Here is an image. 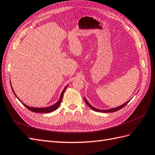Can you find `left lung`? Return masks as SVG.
I'll list each match as a JSON object with an SVG mask.
<instances>
[{
	"instance_id": "obj_1",
	"label": "left lung",
	"mask_w": 155,
	"mask_h": 155,
	"mask_svg": "<svg viewBox=\"0 0 155 155\" xmlns=\"http://www.w3.org/2000/svg\"><path fill=\"white\" fill-rule=\"evenodd\" d=\"M84 100H85V103H86V104L91 108V109H92L93 110H94V111H96V112H116V111H118V110H120L121 109H122V108L124 107V106H125L127 104H128V103L129 102V101L130 100H129V101H126L125 104H122V105H120V106H118V107H114V108H112V109H97V108H95L94 107H93V106H92L90 104H89V103L88 102V101L86 100V98L84 97Z\"/></svg>"
}]
</instances>
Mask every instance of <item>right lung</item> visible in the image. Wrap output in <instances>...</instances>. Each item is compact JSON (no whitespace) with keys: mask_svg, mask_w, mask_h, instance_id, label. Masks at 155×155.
Wrapping results in <instances>:
<instances>
[{"mask_svg":"<svg viewBox=\"0 0 155 155\" xmlns=\"http://www.w3.org/2000/svg\"><path fill=\"white\" fill-rule=\"evenodd\" d=\"M10 84H11V83H10ZM68 85H67L66 87H65L64 88V89L63 90L61 94L59 100H58L57 102H56L55 104H54V105H51V106H49V107H32L28 106V105H26V104H25L24 103H23V102L19 99V98H18V97L17 96L16 94L15 93V92H14V91H13V89L12 86V84H11V87H12V91H13V92L14 93V94H15V96L17 97V98H18V100H19V101L22 103V104L25 105V107H26L28 109L31 110V112H37V113H49V112H53V111H54V110H55L56 109H57L60 106L61 103V101H62L63 94H64L65 90H66V88L68 87Z\"/></svg>","mask_w":155,"mask_h":155,"instance_id":"right-lung-1","label":"right lung"}]
</instances>
